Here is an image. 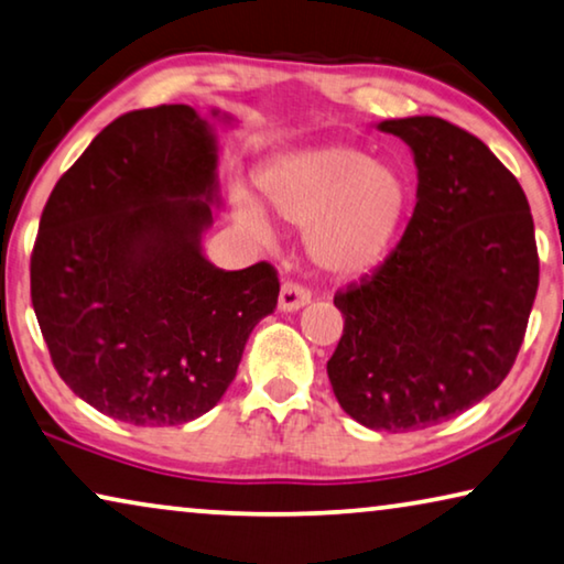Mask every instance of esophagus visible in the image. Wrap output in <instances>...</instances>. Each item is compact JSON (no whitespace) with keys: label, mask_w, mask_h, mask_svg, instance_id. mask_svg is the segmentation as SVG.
Segmentation results:
<instances>
[{"label":"esophagus","mask_w":564,"mask_h":564,"mask_svg":"<svg viewBox=\"0 0 564 564\" xmlns=\"http://www.w3.org/2000/svg\"><path fill=\"white\" fill-rule=\"evenodd\" d=\"M311 301V291L304 283L299 281H283L281 285V296H279V306L283 311H299L301 306H306Z\"/></svg>","instance_id":"esophagus-1"}]
</instances>
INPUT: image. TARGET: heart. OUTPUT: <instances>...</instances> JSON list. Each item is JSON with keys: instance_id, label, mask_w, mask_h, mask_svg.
Segmentation results:
<instances>
[{"instance_id": "1", "label": "heart", "mask_w": 564, "mask_h": 564, "mask_svg": "<svg viewBox=\"0 0 564 564\" xmlns=\"http://www.w3.org/2000/svg\"><path fill=\"white\" fill-rule=\"evenodd\" d=\"M260 187L283 223L306 228L311 260L336 275L380 263L408 207L402 174L347 144L285 154L260 174ZM238 217L258 238H271L263 207L246 192L238 195Z\"/></svg>"}]
</instances>
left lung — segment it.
I'll return each instance as SVG.
<instances>
[{
    "instance_id": "left-lung-1",
    "label": "left lung",
    "mask_w": 564,
    "mask_h": 564,
    "mask_svg": "<svg viewBox=\"0 0 564 564\" xmlns=\"http://www.w3.org/2000/svg\"><path fill=\"white\" fill-rule=\"evenodd\" d=\"M380 131L413 149L417 202L384 263L336 291L344 332L326 372L357 423L408 433L460 415L503 382L540 256L522 184L481 139L438 116Z\"/></svg>"
}]
</instances>
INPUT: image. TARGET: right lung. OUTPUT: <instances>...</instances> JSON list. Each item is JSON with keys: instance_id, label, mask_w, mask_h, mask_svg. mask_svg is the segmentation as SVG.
<instances>
[{"instance_id": "1", "label": "right lung", "mask_w": 564, "mask_h": 564, "mask_svg": "<svg viewBox=\"0 0 564 564\" xmlns=\"http://www.w3.org/2000/svg\"><path fill=\"white\" fill-rule=\"evenodd\" d=\"M215 139L192 106L129 111L57 180L30 258V296L63 382L131 425H182L217 405L253 326L279 304L271 263L220 271Z\"/></svg>"}]
</instances>
